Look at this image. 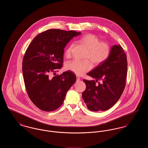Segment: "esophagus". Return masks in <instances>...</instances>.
<instances>
[{
    "label": "esophagus",
    "instance_id": "34e87169",
    "mask_svg": "<svg viewBox=\"0 0 148 148\" xmlns=\"http://www.w3.org/2000/svg\"><path fill=\"white\" fill-rule=\"evenodd\" d=\"M80 80V77H77V82H79V81Z\"/></svg>",
    "mask_w": 148,
    "mask_h": 148
}]
</instances>
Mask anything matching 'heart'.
Listing matches in <instances>:
<instances>
[{
  "mask_svg": "<svg viewBox=\"0 0 148 148\" xmlns=\"http://www.w3.org/2000/svg\"><path fill=\"white\" fill-rule=\"evenodd\" d=\"M87 49L85 59L82 62L72 60L65 65V68L77 75H82L89 71L94 66H97L104 63L111 53V47L108 42H100L97 35L86 34L82 36L79 40ZM74 44H71L65 50L64 56L66 58H71Z\"/></svg>",
  "mask_w": 148,
  "mask_h": 148,
  "instance_id": "obj_1",
  "label": "heart"
}]
</instances>
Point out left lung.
<instances>
[{
    "label": "left lung",
    "instance_id": "left-lung-1",
    "mask_svg": "<svg viewBox=\"0 0 148 148\" xmlns=\"http://www.w3.org/2000/svg\"><path fill=\"white\" fill-rule=\"evenodd\" d=\"M127 66L124 50L120 45H114L107 60L87 74L95 79L83 80L86 89L82 97L89 110L105 111L118 101L126 85Z\"/></svg>",
    "mask_w": 148,
    "mask_h": 148
}]
</instances>
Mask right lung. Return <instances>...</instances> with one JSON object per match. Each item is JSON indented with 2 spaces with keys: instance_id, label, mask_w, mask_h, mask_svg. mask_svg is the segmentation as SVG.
I'll return each instance as SVG.
<instances>
[{
  "instance_id": "obj_1",
  "label": "right lung",
  "mask_w": 148,
  "mask_h": 148,
  "mask_svg": "<svg viewBox=\"0 0 148 148\" xmlns=\"http://www.w3.org/2000/svg\"><path fill=\"white\" fill-rule=\"evenodd\" d=\"M80 34L74 30H47L37 35L25 51L22 63L24 84L29 98L40 110L51 112L59 108L75 82V75L71 71L56 74L63 66L66 45Z\"/></svg>"
}]
</instances>
